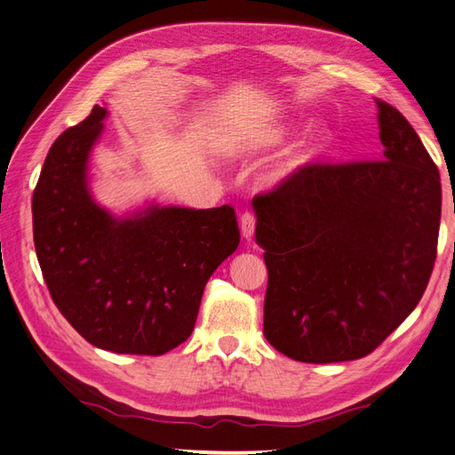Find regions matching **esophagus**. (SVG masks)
Wrapping results in <instances>:
<instances>
[{
    "instance_id": "1",
    "label": "esophagus",
    "mask_w": 455,
    "mask_h": 455,
    "mask_svg": "<svg viewBox=\"0 0 455 455\" xmlns=\"http://www.w3.org/2000/svg\"><path fill=\"white\" fill-rule=\"evenodd\" d=\"M256 223H258V217L253 211H246V213H242L240 217V230L244 238H251L253 236V230H256Z\"/></svg>"
}]
</instances>
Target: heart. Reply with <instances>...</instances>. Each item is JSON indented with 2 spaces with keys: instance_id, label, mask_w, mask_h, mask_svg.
Segmentation results:
<instances>
[{
  "instance_id": "1",
  "label": "heart",
  "mask_w": 455,
  "mask_h": 455,
  "mask_svg": "<svg viewBox=\"0 0 455 455\" xmlns=\"http://www.w3.org/2000/svg\"><path fill=\"white\" fill-rule=\"evenodd\" d=\"M273 140H275V135H269L266 141H273ZM330 143H331V133H330V132H327L325 128L314 130V132L302 141L300 151H299L297 156H294L292 163H294V164H300V163L310 161V158H314L315 155L323 153V151L327 149V147H330Z\"/></svg>"
}]
</instances>
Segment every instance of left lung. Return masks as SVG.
<instances>
[{"mask_svg":"<svg viewBox=\"0 0 455 455\" xmlns=\"http://www.w3.org/2000/svg\"><path fill=\"white\" fill-rule=\"evenodd\" d=\"M378 110L382 158L304 163L253 197L269 275L263 335L292 361L371 355L435 269L440 172L403 114Z\"/></svg>","mask_w":455,"mask_h":455,"instance_id":"8db88e82","label":"left lung"}]
</instances>
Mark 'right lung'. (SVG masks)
<instances>
[{
	"label": "right lung",
	"mask_w": 455,
	"mask_h": 455,
	"mask_svg": "<svg viewBox=\"0 0 455 455\" xmlns=\"http://www.w3.org/2000/svg\"><path fill=\"white\" fill-rule=\"evenodd\" d=\"M104 116L94 107L50 147L33 194L36 258L52 300L91 345L158 356L192 335L209 277L240 244L236 211L108 215L84 182Z\"/></svg>",
	"instance_id": "1"
}]
</instances>
